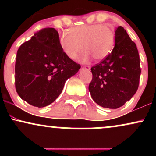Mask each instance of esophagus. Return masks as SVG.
<instances>
[{
	"instance_id": "34e87169",
	"label": "esophagus",
	"mask_w": 156,
	"mask_h": 156,
	"mask_svg": "<svg viewBox=\"0 0 156 156\" xmlns=\"http://www.w3.org/2000/svg\"><path fill=\"white\" fill-rule=\"evenodd\" d=\"M82 69H85V70H89V69H90V67H89V66H87V67H82Z\"/></svg>"
}]
</instances>
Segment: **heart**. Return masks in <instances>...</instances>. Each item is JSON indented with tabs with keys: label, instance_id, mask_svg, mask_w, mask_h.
I'll return each instance as SVG.
<instances>
[{
	"label": "heart",
	"instance_id": "1",
	"mask_svg": "<svg viewBox=\"0 0 156 156\" xmlns=\"http://www.w3.org/2000/svg\"><path fill=\"white\" fill-rule=\"evenodd\" d=\"M114 42V31L101 24L73 27L69 34L63 33L59 37L60 47L70 59H75L81 49L84 50L80 57L82 62H88L91 56L95 61L104 59L112 52Z\"/></svg>",
	"mask_w": 156,
	"mask_h": 156
}]
</instances>
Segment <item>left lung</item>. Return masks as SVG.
I'll return each mask as SVG.
<instances>
[{
	"label": "left lung",
	"mask_w": 156,
	"mask_h": 156,
	"mask_svg": "<svg viewBox=\"0 0 156 156\" xmlns=\"http://www.w3.org/2000/svg\"><path fill=\"white\" fill-rule=\"evenodd\" d=\"M112 53L91 68L89 86L93 101L103 108L116 109L130 101L139 87L141 68L136 45L122 26L115 28Z\"/></svg>",
	"instance_id": "1"
}]
</instances>
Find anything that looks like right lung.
<instances>
[{
    "instance_id": "right-lung-1",
    "label": "right lung",
    "mask_w": 156,
    "mask_h": 156,
    "mask_svg": "<svg viewBox=\"0 0 156 156\" xmlns=\"http://www.w3.org/2000/svg\"><path fill=\"white\" fill-rule=\"evenodd\" d=\"M80 66L62 51L55 28L37 32L19 48L15 62V87L21 99L42 108L59 96L68 78Z\"/></svg>"
}]
</instances>
